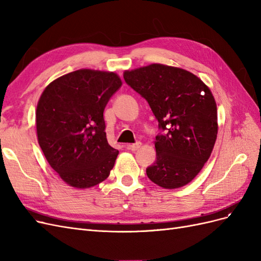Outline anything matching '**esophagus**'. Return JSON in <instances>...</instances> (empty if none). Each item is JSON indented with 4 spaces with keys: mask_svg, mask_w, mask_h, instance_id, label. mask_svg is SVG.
<instances>
[{
    "mask_svg": "<svg viewBox=\"0 0 261 261\" xmlns=\"http://www.w3.org/2000/svg\"><path fill=\"white\" fill-rule=\"evenodd\" d=\"M141 147V143H135V144H132V145H127V149L132 150V151H136L139 148Z\"/></svg>",
    "mask_w": 261,
    "mask_h": 261,
    "instance_id": "34e87169",
    "label": "esophagus"
}]
</instances>
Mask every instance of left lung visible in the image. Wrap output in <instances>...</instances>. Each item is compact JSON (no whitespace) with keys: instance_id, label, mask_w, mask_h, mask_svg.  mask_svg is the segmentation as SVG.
Instances as JSON below:
<instances>
[{"instance_id":"1","label":"left lung","mask_w":261,"mask_h":261,"mask_svg":"<svg viewBox=\"0 0 261 261\" xmlns=\"http://www.w3.org/2000/svg\"><path fill=\"white\" fill-rule=\"evenodd\" d=\"M124 80L145 98L159 122L156 160L146 173L163 188L192 181L209 159L218 134L215 98L196 75L183 68L151 64L126 70Z\"/></svg>"}]
</instances>
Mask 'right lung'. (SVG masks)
<instances>
[{
	"instance_id": "right-lung-1",
	"label": "right lung",
	"mask_w": 261,
	"mask_h": 261,
	"mask_svg": "<svg viewBox=\"0 0 261 261\" xmlns=\"http://www.w3.org/2000/svg\"><path fill=\"white\" fill-rule=\"evenodd\" d=\"M121 86L115 73L78 69L42 92L36 111L38 143L66 184L89 188L110 175L118 150L108 144L103 111Z\"/></svg>"
}]
</instances>
